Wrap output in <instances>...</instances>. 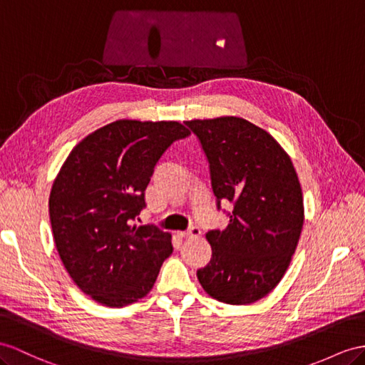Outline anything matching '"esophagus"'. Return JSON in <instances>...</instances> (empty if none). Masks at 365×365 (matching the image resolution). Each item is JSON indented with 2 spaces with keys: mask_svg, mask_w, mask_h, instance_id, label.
<instances>
[{
  "mask_svg": "<svg viewBox=\"0 0 365 365\" xmlns=\"http://www.w3.org/2000/svg\"><path fill=\"white\" fill-rule=\"evenodd\" d=\"M179 236L182 239H192V237H199L200 236V228L199 227H191L188 231L179 232Z\"/></svg>",
  "mask_w": 365,
  "mask_h": 365,
  "instance_id": "esophagus-1",
  "label": "esophagus"
}]
</instances>
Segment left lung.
Here are the masks:
<instances>
[{
    "label": "left lung",
    "mask_w": 365,
    "mask_h": 365,
    "mask_svg": "<svg viewBox=\"0 0 365 365\" xmlns=\"http://www.w3.org/2000/svg\"><path fill=\"white\" fill-rule=\"evenodd\" d=\"M210 163L211 186L232 203L225 230H211L210 264L197 279L211 297L247 305L265 297L284 277L304 225L301 183L267 130L239 117L185 121Z\"/></svg>",
    "instance_id": "8db88e82"
}]
</instances>
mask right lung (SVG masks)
Here are the masks:
<instances>
[{
  "instance_id": "add662e5",
  "label": "right lung",
  "mask_w": 365,
  "mask_h": 365,
  "mask_svg": "<svg viewBox=\"0 0 365 365\" xmlns=\"http://www.w3.org/2000/svg\"><path fill=\"white\" fill-rule=\"evenodd\" d=\"M190 135L179 121L117 120L72 149L53 180L55 247L76 285L93 301L125 307L145 297L173 253L171 235L133 225L158 158Z\"/></svg>"
}]
</instances>
